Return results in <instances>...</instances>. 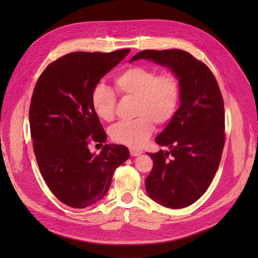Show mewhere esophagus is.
Listing matches in <instances>:
<instances>
[{
  "label": "esophagus",
  "mask_w": 258,
  "mask_h": 258,
  "mask_svg": "<svg viewBox=\"0 0 258 258\" xmlns=\"http://www.w3.org/2000/svg\"><path fill=\"white\" fill-rule=\"evenodd\" d=\"M130 155L131 156H139V155H141L143 152L142 151H140V150H136V148H130Z\"/></svg>",
  "instance_id": "34e87169"
}]
</instances>
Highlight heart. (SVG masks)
Returning a JSON list of instances; mask_svg holds the SVG:
<instances>
[{
    "instance_id": "heart-1",
    "label": "heart",
    "mask_w": 258,
    "mask_h": 258,
    "mask_svg": "<svg viewBox=\"0 0 258 258\" xmlns=\"http://www.w3.org/2000/svg\"><path fill=\"white\" fill-rule=\"evenodd\" d=\"M114 86L119 96L137 100V118L116 123L110 131L116 143L131 148L144 146L153 134L155 122L166 123L177 110L181 88L172 72L157 74L151 68L129 67L115 76ZM91 105L99 118L105 121L114 119L116 96L107 86H95L91 92Z\"/></svg>"
}]
</instances>
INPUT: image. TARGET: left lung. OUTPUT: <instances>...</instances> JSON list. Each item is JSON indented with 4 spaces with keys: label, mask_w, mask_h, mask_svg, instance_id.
Masks as SVG:
<instances>
[{
    "label": "left lung",
    "mask_w": 258,
    "mask_h": 258,
    "mask_svg": "<svg viewBox=\"0 0 258 258\" xmlns=\"http://www.w3.org/2000/svg\"><path fill=\"white\" fill-rule=\"evenodd\" d=\"M171 70L179 82V107L155 141L170 151L148 153L154 165L145 188L159 205L182 209L204 195L220 166L225 143L224 101L213 73L181 49L143 50L131 58Z\"/></svg>",
    "instance_id": "1"
}]
</instances>
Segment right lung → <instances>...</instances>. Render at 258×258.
I'll return each instance as SVG.
<instances>
[{
	"label": "right lung",
	"mask_w": 258,
	"mask_h": 258,
	"mask_svg": "<svg viewBox=\"0 0 258 258\" xmlns=\"http://www.w3.org/2000/svg\"><path fill=\"white\" fill-rule=\"evenodd\" d=\"M129 51L68 53L45 69L34 87L29 117L37 165L52 194L71 208L102 199L115 169L130 156L123 145L105 144L99 155L88 148L106 141L92 89Z\"/></svg>",
	"instance_id": "1"
}]
</instances>
